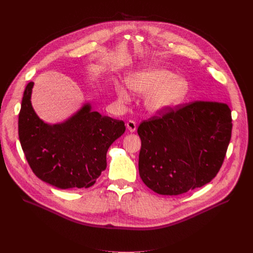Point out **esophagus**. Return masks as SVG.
Instances as JSON below:
<instances>
[{
  "label": "esophagus",
  "mask_w": 253,
  "mask_h": 253,
  "mask_svg": "<svg viewBox=\"0 0 253 253\" xmlns=\"http://www.w3.org/2000/svg\"><path fill=\"white\" fill-rule=\"evenodd\" d=\"M126 127H127V129H128V130H129L131 133L135 132V131H136V129H137L136 123H135L134 121H132V120H130L129 122H127V124H126Z\"/></svg>",
  "instance_id": "obj_1"
}]
</instances>
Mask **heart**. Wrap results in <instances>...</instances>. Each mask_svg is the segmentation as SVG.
Instances as JSON below:
<instances>
[{
  "mask_svg": "<svg viewBox=\"0 0 253 253\" xmlns=\"http://www.w3.org/2000/svg\"><path fill=\"white\" fill-rule=\"evenodd\" d=\"M128 88L135 94L145 96V109L155 115L167 113L182 104L190 92V84L184 77L163 68L147 67L140 69L126 79ZM114 91L121 103H128L131 96L127 88L116 83Z\"/></svg>",
  "mask_w": 253,
  "mask_h": 253,
  "instance_id": "1",
  "label": "heart"
}]
</instances>
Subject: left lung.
<instances>
[{
	"mask_svg": "<svg viewBox=\"0 0 253 253\" xmlns=\"http://www.w3.org/2000/svg\"><path fill=\"white\" fill-rule=\"evenodd\" d=\"M231 111L226 104L196 101L140 124L139 175L152 191L179 195L218 173L229 145Z\"/></svg>",
	"mask_w": 253,
	"mask_h": 253,
	"instance_id": "1",
	"label": "left lung"
}]
</instances>
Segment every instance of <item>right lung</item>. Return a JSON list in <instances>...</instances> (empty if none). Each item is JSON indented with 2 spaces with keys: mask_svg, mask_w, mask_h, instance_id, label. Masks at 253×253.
Here are the masks:
<instances>
[{
  "mask_svg": "<svg viewBox=\"0 0 253 253\" xmlns=\"http://www.w3.org/2000/svg\"><path fill=\"white\" fill-rule=\"evenodd\" d=\"M33 87L27 85L19 114V139L30 167L60 189L91 187L107 167L108 149L125 132L124 122L93 111L86 101L63 122L47 123L32 106Z\"/></svg>",
  "mask_w": 253,
  "mask_h": 253,
  "instance_id": "right-lung-1",
  "label": "right lung"
}]
</instances>
